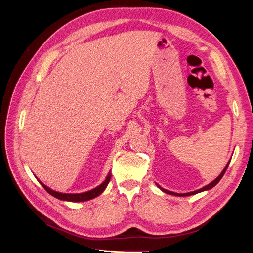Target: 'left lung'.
I'll use <instances>...</instances> for the list:
<instances>
[{
  "instance_id": "obj_1",
  "label": "left lung",
  "mask_w": 253,
  "mask_h": 253,
  "mask_svg": "<svg viewBox=\"0 0 253 253\" xmlns=\"http://www.w3.org/2000/svg\"><path fill=\"white\" fill-rule=\"evenodd\" d=\"M230 163V162H229ZM229 163L227 164V166L225 167V169L223 170V172L220 173V175L218 176V177L216 178V179H214L212 182H210L208 186H206V187H204V188H202V189H200V190H196V191H193V192H189V193H183V194H180V193H174V192H172V191H168V190H165V189H163V188H160L162 189L164 192H166V193H168V194H172V195H177V196H189V195H193V194H196V193H200V192H203V191H206V190H209V189H211V188H213L214 186L216 185V183H218V181L221 179V177H223L224 176V174H225V172H226V170H227V168H228V166H229Z\"/></svg>"
}]
</instances>
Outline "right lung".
<instances>
[{
  "label": "right lung",
  "mask_w": 253,
  "mask_h": 253,
  "mask_svg": "<svg viewBox=\"0 0 253 253\" xmlns=\"http://www.w3.org/2000/svg\"><path fill=\"white\" fill-rule=\"evenodd\" d=\"M111 180V174L108 175V177L105 178V180L101 183L100 186H98L97 188L90 190V191H87V192H84V193H78V194H66V193H59V192H56V191H53L51 189H49L48 187H46L44 185V183H42L40 181V183L42 185V187L47 191V192L55 196L57 198H59V200H62V201H70V202H85V201H88V200H91V198H94L98 195H100L104 189L106 188V186L109 185V182Z\"/></svg>",
  "instance_id": "1"
}]
</instances>
